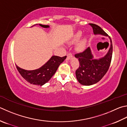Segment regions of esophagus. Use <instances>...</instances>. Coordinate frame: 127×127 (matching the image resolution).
Wrapping results in <instances>:
<instances>
[{
	"instance_id": "esophagus-1",
	"label": "esophagus",
	"mask_w": 127,
	"mask_h": 127,
	"mask_svg": "<svg viewBox=\"0 0 127 127\" xmlns=\"http://www.w3.org/2000/svg\"><path fill=\"white\" fill-rule=\"evenodd\" d=\"M72 57H73V56H72V54H71V53H68L67 54V58H68V59H70L71 58H72Z\"/></svg>"
}]
</instances>
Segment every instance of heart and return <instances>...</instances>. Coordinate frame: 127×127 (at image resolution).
Instances as JSON below:
<instances>
[{"label":"heart","mask_w":127,"mask_h":127,"mask_svg":"<svg viewBox=\"0 0 127 127\" xmlns=\"http://www.w3.org/2000/svg\"><path fill=\"white\" fill-rule=\"evenodd\" d=\"M81 36H82V32H78L75 36V38H74L75 40L77 41L79 40L80 38L81 37ZM84 47H85V41H83L82 42L80 43L77 46V49L78 50V51H82V50H84Z\"/></svg>","instance_id":"b5f03b06"}]
</instances>
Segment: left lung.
<instances>
[{"instance_id":"1","label":"left lung","mask_w":127,"mask_h":127,"mask_svg":"<svg viewBox=\"0 0 127 127\" xmlns=\"http://www.w3.org/2000/svg\"><path fill=\"white\" fill-rule=\"evenodd\" d=\"M94 35H102L108 36V34L98 25L91 23ZM110 39V47L105 56L99 59H94L90 47L82 53L75 54L78 59L79 67L75 71L76 78L80 83L84 86H91L96 83L107 72L111 62L113 45L111 39Z\"/></svg>"}]
</instances>
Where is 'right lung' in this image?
I'll list each match as a JSON object with an SVG mask.
<instances>
[{"label":"right lung","instance_id":"add662e5","mask_svg":"<svg viewBox=\"0 0 127 127\" xmlns=\"http://www.w3.org/2000/svg\"><path fill=\"white\" fill-rule=\"evenodd\" d=\"M40 27L48 28L49 25L39 24ZM66 56L60 57L58 56H52L45 64L40 68L35 70H27L20 68L16 65L17 69L23 78L31 84L42 86L51 79L57 69L62 63L66 59Z\"/></svg>","mask_w":127,"mask_h":127}]
</instances>
